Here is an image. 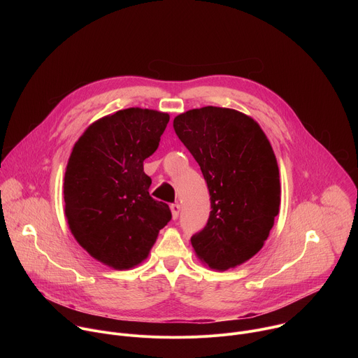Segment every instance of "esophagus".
<instances>
[{"mask_svg":"<svg viewBox=\"0 0 358 358\" xmlns=\"http://www.w3.org/2000/svg\"><path fill=\"white\" fill-rule=\"evenodd\" d=\"M170 210H171V215H173V220H177V218H178V215H180V211H181L180 203H173V206L170 207Z\"/></svg>","mask_w":358,"mask_h":358,"instance_id":"34e87169","label":"esophagus"}]
</instances>
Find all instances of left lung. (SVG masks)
<instances>
[{
	"instance_id": "8db88e82",
	"label": "left lung",
	"mask_w": 358,
	"mask_h": 358,
	"mask_svg": "<svg viewBox=\"0 0 358 358\" xmlns=\"http://www.w3.org/2000/svg\"><path fill=\"white\" fill-rule=\"evenodd\" d=\"M174 130L201 167L211 213L191 238L195 255L215 271H228L257 255L280 207L273 148L250 116L206 106L176 116Z\"/></svg>"
}]
</instances>
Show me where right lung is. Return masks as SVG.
Wrapping results in <instances>:
<instances>
[{
	"label": "right lung",
	"mask_w": 358,
	"mask_h": 358,
	"mask_svg": "<svg viewBox=\"0 0 358 358\" xmlns=\"http://www.w3.org/2000/svg\"><path fill=\"white\" fill-rule=\"evenodd\" d=\"M169 113L129 108L93 122L68 160L65 217L78 243L103 265L126 271L147 259L171 220L150 196L143 162L159 147Z\"/></svg>",
	"instance_id": "right-lung-1"
}]
</instances>
